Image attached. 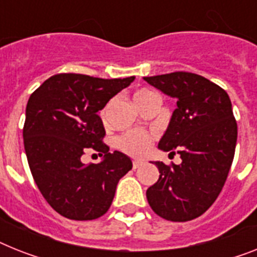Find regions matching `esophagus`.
Wrapping results in <instances>:
<instances>
[{
    "label": "esophagus",
    "instance_id": "obj_1",
    "mask_svg": "<svg viewBox=\"0 0 257 257\" xmlns=\"http://www.w3.org/2000/svg\"><path fill=\"white\" fill-rule=\"evenodd\" d=\"M144 163L142 162V160H134L133 162V168L134 169H138V168H141L142 165H143Z\"/></svg>",
    "mask_w": 257,
    "mask_h": 257
}]
</instances>
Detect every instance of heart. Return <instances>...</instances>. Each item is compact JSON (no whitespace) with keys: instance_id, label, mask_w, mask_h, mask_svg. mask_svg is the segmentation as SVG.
<instances>
[{"instance_id":"1","label":"heart","mask_w":257,"mask_h":257,"mask_svg":"<svg viewBox=\"0 0 257 257\" xmlns=\"http://www.w3.org/2000/svg\"><path fill=\"white\" fill-rule=\"evenodd\" d=\"M152 90L150 89H141L134 93V101L135 103L139 102L141 99L146 98L150 94H152ZM116 147L124 154L134 156V158H142L150 151L152 146V139L146 131L143 130H133L128 133L122 134L120 137L116 138Z\"/></svg>"}]
</instances>
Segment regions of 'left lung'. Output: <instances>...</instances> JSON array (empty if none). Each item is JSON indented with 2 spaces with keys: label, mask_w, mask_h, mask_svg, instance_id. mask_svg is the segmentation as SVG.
<instances>
[{
  "label": "left lung",
  "mask_w": 257,
  "mask_h": 257,
  "mask_svg": "<svg viewBox=\"0 0 257 257\" xmlns=\"http://www.w3.org/2000/svg\"><path fill=\"white\" fill-rule=\"evenodd\" d=\"M143 78L177 99L159 148L171 154L177 150L181 158V164L155 162L160 176L147 189L148 203L167 220H192L217 200L234 160L238 126L230 97L217 84L190 72Z\"/></svg>",
  "instance_id": "8db88e82"
}]
</instances>
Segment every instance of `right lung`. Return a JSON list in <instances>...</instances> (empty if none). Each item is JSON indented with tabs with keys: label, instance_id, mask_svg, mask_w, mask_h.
<instances>
[{
	"label": "right lung",
	"instance_id": "1",
	"mask_svg": "<svg viewBox=\"0 0 257 257\" xmlns=\"http://www.w3.org/2000/svg\"><path fill=\"white\" fill-rule=\"evenodd\" d=\"M134 80L60 73L30 95L23 126L30 171L50 206L68 219L102 217L118 181L133 168L128 156L109 152L97 113ZM89 149L103 154V162L84 165L81 156Z\"/></svg>",
	"mask_w": 257,
	"mask_h": 257
}]
</instances>
